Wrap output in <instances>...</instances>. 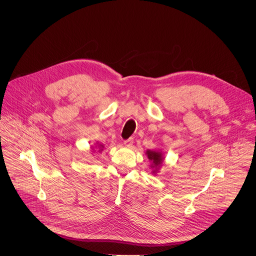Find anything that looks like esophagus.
Returning <instances> with one entry per match:
<instances>
[{
	"label": "esophagus",
	"instance_id": "1",
	"mask_svg": "<svg viewBox=\"0 0 256 256\" xmlns=\"http://www.w3.org/2000/svg\"><path fill=\"white\" fill-rule=\"evenodd\" d=\"M124 146L126 147H128V148H130L132 146V144H134V140H132V138H130L128 140H124Z\"/></svg>",
	"mask_w": 256,
	"mask_h": 256
}]
</instances>
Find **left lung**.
<instances>
[{
    "label": "left lung",
    "mask_w": 256,
    "mask_h": 256,
    "mask_svg": "<svg viewBox=\"0 0 256 256\" xmlns=\"http://www.w3.org/2000/svg\"><path fill=\"white\" fill-rule=\"evenodd\" d=\"M146 155L148 156V159L151 162V168H152V173L156 174L159 172L161 166L164 163V155L162 151H156V150H147L146 151Z\"/></svg>",
    "instance_id": "8db88e82"
}]
</instances>
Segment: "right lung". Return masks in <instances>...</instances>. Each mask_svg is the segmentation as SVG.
I'll return each instance as SVG.
<instances>
[{
    "label": "right lung",
    "instance_id": "right-lung-1",
    "mask_svg": "<svg viewBox=\"0 0 256 256\" xmlns=\"http://www.w3.org/2000/svg\"><path fill=\"white\" fill-rule=\"evenodd\" d=\"M91 149H92V151H95V149H96V150H97L98 152H102V151H103V149H104V146H103L102 144L96 142V144H95V147H92Z\"/></svg>",
    "mask_w": 256,
    "mask_h": 256
}]
</instances>
